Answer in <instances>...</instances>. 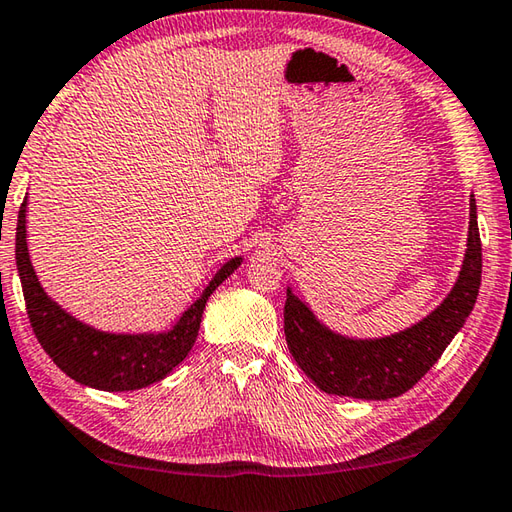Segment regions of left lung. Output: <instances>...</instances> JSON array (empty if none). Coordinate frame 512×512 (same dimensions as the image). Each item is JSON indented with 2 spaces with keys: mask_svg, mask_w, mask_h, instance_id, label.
<instances>
[{
  "mask_svg": "<svg viewBox=\"0 0 512 512\" xmlns=\"http://www.w3.org/2000/svg\"><path fill=\"white\" fill-rule=\"evenodd\" d=\"M481 285V240L475 196H470L468 245L457 283L426 318L379 339H354L327 327L287 287L285 339L310 379L327 394L385 401L401 397L439 361L464 327Z\"/></svg>",
  "mask_w": 512,
  "mask_h": 512,
  "instance_id": "1",
  "label": "left lung"
}]
</instances>
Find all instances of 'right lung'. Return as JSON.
<instances>
[{"instance_id":"1","label":"right lung","mask_w":512,"mask_h":512,"mask_svg":"<svg viewBox=\"0 0 512 512\" xmlns=\"http://www.w3.org/2000/svg\"><path fill=\"white\" fill-rule=\"evenodd\" d=\"M26 207L28 200L22 202L17 216L15 260L33 332L57 368L73 381L95 390H142L171 374L176 365L187 359L196 343L209 296L243 263V256L229 258L196 301L165 332H102L89 323L77 321L46 294L28 254Z\"/></svg>"}]
</instances>
